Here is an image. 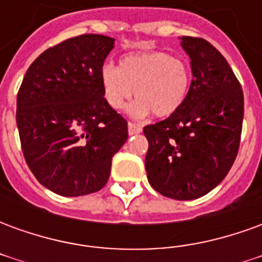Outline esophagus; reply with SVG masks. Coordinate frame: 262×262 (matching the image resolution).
<instances>
[{"instance_id": "34e87169", "label": "esophagus", "mask_w": 262, "mask_h": 262, "mask_svg": "<svg viewBox=\"0 0 262 262\" xmlns=\"http://www.w3.org/2000/svg\"><path fill=\"white\" fill-rule=\"evenodd\" d=\"M127 127H129V135H137V133L142 132V126L136 125V123H133V122H129V123H127Z\"/></svg>"}]
</instances>
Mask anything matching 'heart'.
Here are the masks:
<instances>
[{"mask_svg":"<svg viewBox=\"0 0 262 262\" xmlns=\"http://www.w3.org/2000/svg\"><path fill=\"white\" fill-rule=\"evenodd\" d=\"M99 80L111 108L122 109L135 92L139 101L132 105L133 116L142 118L151 112L157 118H167L187 98L189 69L184 60L165 52H143L122 57L119 67L105 63Z\"/></svg>","mask_w":262,"mask_h":262,"instance_id":"b5f03b06","label":"heart"}]
</instances>
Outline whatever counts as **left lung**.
<instances>
[{"instance_id":"8db88e82","label":"left lung","mask_w":262,"mask_h":262,"mask_svg":"<svg viewBox=\"0 0 262 262\" xmlns=\"http://www.w3.org/2000/svg\"><path fill=\"white\" fill-rule=\"evenodd\" d=\"M193 78L181 108L144 126L150 185L178 201L210 192L230 171L242 137L244 97L217 49L202 37L182 36Z\"/></svg>"}]
</instances>
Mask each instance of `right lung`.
<instances>
[{"mask_svg":"<svg viewBox=\"0 0 262 262\" xmlns=\"http://www.w3.org/2000/svg\"><path fill=\"white\" fill-rule=\"evenodd\" d=\"M114 40L86 33L60 42L32 63L19 86L16 125L26 164L61 196L102 189L127 140V122L105 101L99 80Z\"/></svg>","mask_w":262,"mask_h":262,"instance_id":"1","label":"right lung"}]
</instances>
